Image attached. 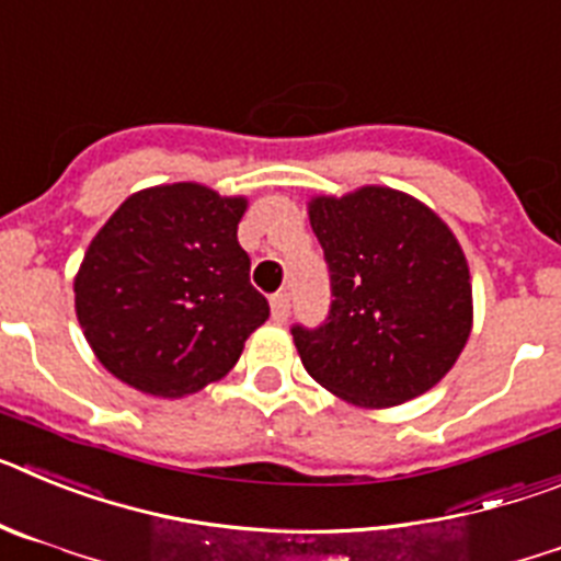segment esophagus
Returning a JSON list of instances; mask_svg holds the SVG:
<instances>
[{
	"label": "esophagus",
	"mask_w": 561,
	"mask_h": 561,
	"mask_svg": "<svg viewBox=\"0 0 561 561\" xmlns=\"http://www.w3.org/2000/svg\"><path fill=\"white\" fill-rule=\"evenodd\" d=\"M270 306H272V320H275V323H284L286 317H289V295H286V291H277V295H272V300H270Z\"/></svg>",
	"instance_id": "obj_1"
}]
</instances>
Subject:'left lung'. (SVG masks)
<instances>
[{
    "label": "left lung",
    "instance_id": "8db88e82",
    "mask_svg": "<svg viewBox=\"0 0 561 561\" xmlns=\"http://www.w3.org/2000/svg\"><path fill=\"white\" fill-rule=\"evenodd\" d=\"M309 219L331 275L317 329L291 325L304 368L359 408L435 388L472 331V284L458 238L408 193L368 185L314 196Z\"/></svg>",
    "mask_w": 561,
    "mask_h": 561
}]
</instances>
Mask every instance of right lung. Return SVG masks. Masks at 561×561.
<instances>
[{
	"mask_svg": "<svg viewBox=\"0 0 561 561\" xmlns=\"http://www.w3.org/2000/svg\"><path fill=\"white\" fill-rule=\"evenodd\" d=\"M244 210V196L176 182L112 213L76 275L78 323L108 374L162 399L230 374L270 317L238 244Z\"/></svg>",
	"mask_w": 561,
	"mask_h": 561,
	"instance_id": "obj_1",
	"label": "right lung"
}]
</instances>
